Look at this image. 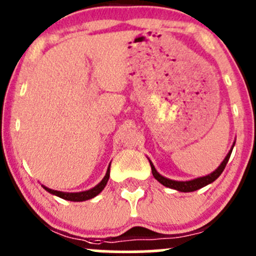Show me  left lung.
Wrapping results in <instances>:
<instances>
[{
	"label": "left lung",
	"mask_w": 256,
	"mask_h": 256,
	"mask_svg": "<svg viewBox=\"0 0 256 256\" xmlns=\"http://www.w3.org/2000/svg\"><path fill=\"white\" fill-rule=\"evenodd\" d=\"M234 145H232L231 150H230L228 154H226L225 158H224L222 162L220 163V166H218L216 169H215L213 173L206 175V176H200V178H196V179L188 180V182H178V180L168 179V178L160 175L158 172L156 170L154 166L152 164L151 160H148V162H150V166H151L152 175H154V179H156L157 182H160V184H162L163 186H166V188H173V190H176V191H180V192H192V191L200 190V188H204V186L209 185V184L215 182V180H216L220 176L221 173L224 172V169H225L226 164H228L230 156H231V152H232V150H234Z\"/></svg>",
	"instance_id": "left-lung-1"
}]
</instances>
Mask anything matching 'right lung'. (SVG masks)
Returning <instances> with one entry per match:
<instances>
[{
  "label": "right lung",
  "instance_id": "add662e5",
  "mask_svg": "<svg viewBox=\"0 0 256 256\" xmlns=\"http://www.w3.org/2000/svg\"><path fill=\"white\" fill-rule=\"evenodd\" d=\"M110 166H111V163L108 164V170H106L105 176L102 178V182L98 184L96 186H94L93 188H90V190L82 191V192H62V191L52 190V188H46L44 185H42V186L46 191H48L50 194H54V196H58L60 198H62V200H71V202H83V200H90V198H94L96 196H98L100 192L104 190L106 184H108V178H110Z\"/></svg>",
  "mask_w": 256,
  "mask_h": 256
}]
</instances>
